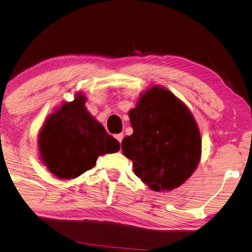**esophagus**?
Returning <instances> with one entry per match:
<instances>
[{"instance_id": "obj_1", "label": "esophagus", "mask_w": 252, "mask_h": 252, "mask_svg": "<svg viewBox=\"0 0 252 252\" xmlns=\"http://www.w3.org/2000/svg\"><path fill=\"white\" fill-rule=\"evenodd\" d=\"M116 138H117V141H118L119 143H122L123 138H124V135H123V134H117V135H116Z\"/></svg>"}]
</instances>
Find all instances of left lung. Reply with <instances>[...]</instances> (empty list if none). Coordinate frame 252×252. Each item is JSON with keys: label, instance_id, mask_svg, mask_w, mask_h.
Segmentation results:
<instances>
[{"label": "left lung", "instance_id": "8db88e82", "mask_svg": "<svg viewBox=\"0 0 252 252\" xmlns=\"http://www.w3.org/2000/svg\"><path fill=\"white\" fill-rule=\"evenodd\" d=\"M133 134L122 142L134 173L156 191L172 190L195 171L202 153L198 126L169 90L154 86L129 111Z\"/></svg>", "mask_w": 252, "mask_h": 252}]
</instances>
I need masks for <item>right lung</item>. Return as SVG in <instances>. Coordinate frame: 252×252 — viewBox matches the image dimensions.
<instances>
[{"label":"right lung","mask_w":252,"mask_h":252,"mask_svg":"<svg viewBox=\"0 0 252 252\" xmlns=\"http://www.w3.org/2000/svg\"><path fill=\"white\" fill-rule=\"evenodd\" d=\"M86 96L75 94L53 113L41 127V160L61 179H73L95 165L96 158L119 150V143L87 110Z\"/></svg>","instance_id":"obj_1"}]
</instances>
